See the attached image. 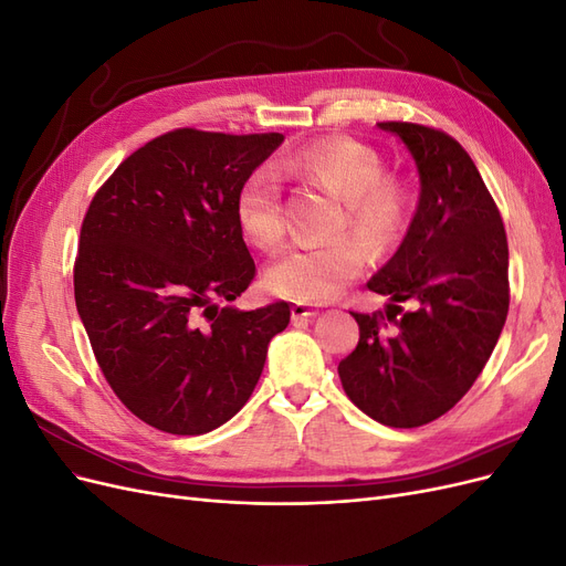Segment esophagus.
Wrapping results in <instances>:
<instances>
[{"mask_svg":"<svg viewBox=\"0 0 566 566\" xmlns=\"http://www.w3.org/2000/svg\"><path fill=\"white\" fill-rule=\"evenodd\" d=\"M314 316H318V310H314V306L304 304V302L293 304V318L295 321H300V318H314Z\"/></svg>","mask_w":566,"mask_h":566,"instance_id":"esophagus-1","label":"esophagus"}]
</instances>
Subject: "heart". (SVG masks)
<instances>
[{
  "instance_id": "heart-1",
  "label": "heart",
  "mask_w": 566,
  "mask_h": 566,
  "mask_svg": "<svg viewBox=\"0 0 566 566\" xmlns=\"http://www.w3.org/2000/svg\"><path fill=\"white\" fill-rule=\"evenodd\" d=\"M283 169L342 198L345 212L337 229H352L375 252H389L413 214V196L399 177L385 175L380 153L352 136H331L293 153ZM238 221L262 250L281 248L285 238L283 188L269 167L256 169L235 202ZM366 264V248L352 235L302 243L269 271V287L281 297L323 304L335 300Z\"/></svg>"
}]
</instances>
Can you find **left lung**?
<instances>
[{"label":"left lung","mask_w":566,"mask_h":566,"mask_svg":"<svg viewBox=\"0 0 566 566\" xmlns=\"http://www.w3.org/2000/svg\"><path fill=\"white\" fill-rule=\"evenodd\" d=\"M416 160L420 198L403 243L368 281L389 295L356 314L358 345L337 373L354 406L387 427H420L451 410L484 370L510 306L507 238L476 165L453 136L413 123H378ZM411 310L401 319L398 304Z\"/></svg>","instance_id":"1"}]
</instances>
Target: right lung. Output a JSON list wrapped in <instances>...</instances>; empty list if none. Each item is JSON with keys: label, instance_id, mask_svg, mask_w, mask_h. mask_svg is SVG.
I'll return each instance as SVG.
<instances>
[{"label": "right lung", "instance_id": "right-lung-1", "mask_svg": "<svg viewBox=\"0 0 566 566\" xmlns=\"http://www.w3.org/2000/svg\"><path fill=\"white\" fill-rule=\"evenodd\" d=\"M283 134L175 129L98 188L80 231L75 304L101 373L167 434L217 430L245 406L290 306L238 312L254 279L235 202Z\"/></svg>", "mask_w": 566, "mask_h": 566}]
</instances>
